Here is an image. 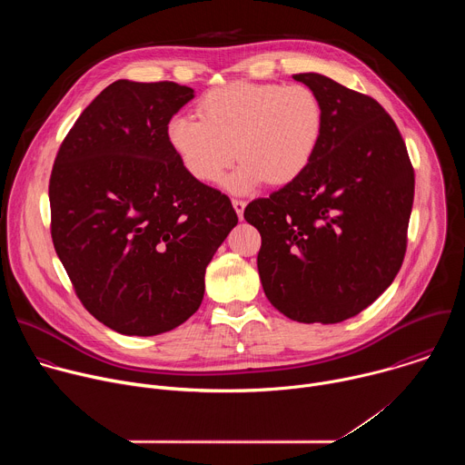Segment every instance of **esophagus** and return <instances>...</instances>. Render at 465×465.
<instances>
[{"label": "esophagus", "instance_id": "1", "mask_svg": "<svg viewBox=\"0 0 465 465\" xmlns=\"http://www.w3.org/2000/svg\"><path fill=\"white\" fill-rule=\"evenodd\" d=\"M232 204H233V210L237 212L239 219H242V213H244V206H246V203H244V201H241V198H232Z\"/></svg>", "mask_w": 465, "mask_h": 465}]
</instances>
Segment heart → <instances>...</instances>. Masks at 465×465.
Segmentation results:
<instances>
[{
  "mask_svg": "<svg viewBox=\"0 0 465 465\" xmlns=\"http://www.w3.org/2000/svg\"><path fill=\"white\" fill-rule=\"evenodd\" d=\"M201 119L176 115L167 142L183 169L198 182L224 178L232 193L296 180L311 163L323 130L320 97L303 84L233 83L208 92L196 104Z\"/></svg>",
  "mask_w": 465,
  "mask_h": 465,
  "instance_id": "obj_1",
  "label": "heart"
}]
</instances>
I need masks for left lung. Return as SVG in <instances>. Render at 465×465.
I'll return each instance as SVG.
<instances>
[{
  "label": "left lung",
  "instance_id": "obj_1",
  "mask_svg": "<svg viewBox=\"0 0 465 465\" xmlns=\"http://www.w3.org/2000/svg\"><path fill=\"white\" fill-rule=\"evenodd\" d=\"M323 108L307 169L244 219L261 233L257 271L269 302L303 323H339L371 305L400 272L414 169L393 119L371 97L298 74Z\"/></svg>",
  "mask_w": 465,
  "mask_h": 465
}]
</instances>
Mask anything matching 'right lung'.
Listing matches in <instances>:
<instances>
[{"label": "right lung", "instance_id": "1", "mask_svg": "<svg viewBox=\"0 0 465 465\" xmlns=\"http://www.w3.org/2000/svg\"><path fill=\"white\" fill-rule=\"evenodd\" d=\"M193 97L176 83L115 81L54 158L56 255L86 311L121 335L154 337L194 314L206 267L237 224L230 198L194 180L167 142Z\"/></svg>", "mask_w": 465, "mask_h": 465}]
</instances>
